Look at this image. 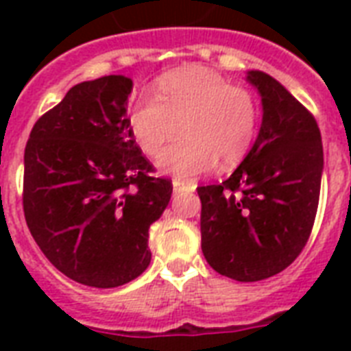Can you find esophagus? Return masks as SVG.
<instances>
[{"label": "esophagus", "instance_id": "obj_1", "mask_svg": "<svg viewBox=\"0 0 351 351\" xmlns=\"http://www.w3.org/2000/svg\"><path fill=\"white\" fill-rule=\"evenodd\" d=\"M173 189H175V193H180V191H184V189H195V186H193L191 182L175 178V180H173Z\"/></svg>", "mask_w": 351, "mask_h": 351}]
</instances>
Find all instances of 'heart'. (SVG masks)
<instances>
[{
    "mask_svg": "<svg viewBox=\"0 0 351 351\" xmlns=\"http://www.w3.org/2000/svg\"><path fill=\"white\" fill-rule=\"evenodd\" d=\"M154 96H143L129 117L132 138L145 154H156L180 131L184 138L160 153L162 173L189 178L213 169H230L244 158L255 140V98L208 67L171 71L156 82Z\"/></svg>",
    "mask_w": 351,
    "mask_h": 351,
    "instance_id": "heart-1",
    "label": "heart"
}]
</instances>
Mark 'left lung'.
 <instances>
[{"instance_id": "1", "label": "left lung", "mask_w": 351, "mask_h": 351, "mask_svg": "<svg viewBox=\"0 0 351 351\" xmlns=\"http://www.w3.org/2000/svg\"><path fill=\"white\" fill-rule=\"evenodd\" d=\"M245 80L262 104L255 143L228 180L197 191L208 264L255 282L286 269L310 239L324 156L315 118L282 84L262 71Z\"/></svg>"}]
</instances>
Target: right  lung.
I'll return each mask as SVG.
<instances>
[{"instance_id":"right-lung-1","label":"right lung","mask_w":351,"mask_h":351,"mask_svg":"<svg viewBox=\"0 0 351 351\" xmlns=\"http://www.w3.org/2000/svg\"><path fill=\"white\" fill-rule=\"evenodd\" d=\"M132 80L82 82L36 121L25 147L23 211L30 234L56 269L93 288H118L151 262L149 228L173 184L132 138Z\"/></svg>"}]
</instances>
